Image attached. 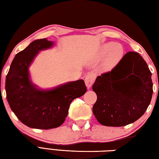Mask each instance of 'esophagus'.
I'll use <instances>...</instances> for the list:
<instances>
[{
	"label": "esophagus",
	"mask_w": 159,
	"mask_h": 159,
	"mask_svg": "<svg viewBox=\"0 0 159 159\" xmlns=\"http://www.w3.org/2000/svg\"><path fill=\"white\" fill-rule=\"evenodd\" d=\"M96 78V74L95 73H93V72H90V73H88L87 74V76H85V83L86 86L88 88H90L91 86L93 85V84L95 82Z\"/></svg>",
	"instance_id": "esophagus-1"
}]
</instances>
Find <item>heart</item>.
Segmentation results:
<instances>
[{"mask_svg":"<svg viewBox=\"0 0 159 159\" xmlns=\"http://www.w3.org/2000/svg\"><path fill=\"white\" fill-rule=\"evenodd\" d=\"M111 49L112 50L109 54L106 60L107 64L110 66L116 64L121 59L123 54V50L121 46L120 45H115L114 46V43H110L104 46L103 55L108 53Z\"/></svg>","mask_w":159,"mask_h":159,"instance_id":"heart-1","label":"heart"}]
</instances>
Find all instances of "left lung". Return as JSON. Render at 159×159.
Here are the masks:
<instances>
[{
	"mask_svg": "<svg viewBox=\"0 0 159 159\" xmlns=\"http://www.w3.org/2000/svg\"><path fill=\"white\" fill-rule=\"evenodd\" d=\"M152 73L138 52H128L111 71L97 77L93 112L99 123L120 127L138 120L152 100Z\"/></svg>",
	"mask_w": 159,
	"mask_h": 159,
	"instance_id": "left-lung-1",
	"label": "left lung"
}]
</instances>
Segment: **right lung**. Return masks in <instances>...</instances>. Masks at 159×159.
<instances>
[{
    "label": "right lung",
    "instance_id": "add662e5",
    "mask_svg": "<svg viewBox=\"0 0 159 159\" xmlns=\"http://www.w3.org/2000/svg\"><path fill=\"white\" fill-rule=\"evenodd\" d=\"M52 43L46 39L32 42L16 55L6 76L5 90L10 108L29 128L47 130L60 126L68 115L71 102L87 91L83 80L48 91L39 90L31 85L29 65L39 50L50 48Z\"/></svg>",
    "mask_w": 159,
    "mask_h": 159
}]
</instances>
